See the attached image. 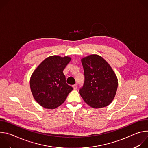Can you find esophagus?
<instances>
[{
    "label": "esophagus",
    "mask_w": 148,
    "mask_h": 148,
    "mask_svg": "<svg viewBox=\"0 0 148 148\" xmlns=\"http://www.w3.org/2000/svg\"><path fill=\"white\" fill-rule=\"evenodd\" d=\"M73 87L74 88V90H76L77 88H78V85L76 84H74V85L73 86Z\"/></svg>",
    "instance_id": "1"
}]
</instances>
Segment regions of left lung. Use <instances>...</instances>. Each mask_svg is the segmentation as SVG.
<instances>
[{
    "label": "left lung",
    "mask_w": 148,
    "mask_h": 148,
    "mask_svg": "<svg viewBox=\"0 0 148 148\" xmlns=\"http://www.w3.org/2000/svg\"><path fill=\"white\" fill-rule=\"evenodd\" d=\"M84 82L79 90L84 101L91 107H107L115 96L118 79L108 63L98 55L81 59Z\"/></svg>",
    "instance_id": "1"
}]
</instances>
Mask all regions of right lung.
Segmentation results:
<instances>
[{"instance_id": "add662e5", "label": "right lung", "mask_w": 148, "mask_h": 148, "mask_svg": "<svg viewBox=\"0 0 148 148\" xmlns=\"http://www.w3.org/2000/svg\"><path fill=\"white\" fill-rule=\"evenodd\" d=\"M71 60L67 56H53L46 58L33 72L30 81L35 100L43 107L54 109L64 102L73 88L66 83L63 74Z\"/></svg>"}]
</instances>
